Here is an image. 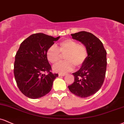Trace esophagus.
<instances>
[{"label": "esophagus", "mask_w": 124, "mask_h": 124, "mask_svg": "<svg viewBox=\"0 0 124 124\" xmlns=\"http://www.w3.org/2000/svg\"><path fill=\"white\" fill-rule=\"evenodd\" d=\"M66 74H64V73H59V76H66Z\"/></svg>", "instance_id": "34e87169"}]
</instances>
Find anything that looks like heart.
<instances>
[{
    "instance_id": "b5f03b06",
    "label": "heart",
    "mask_w": 124,
    "mask_h": 124,
    "mask_svg": "<svg viewBox=\"0 0 124 124\" xmlns=\"http://www.w3.org/2000/svg\"><path fill=\"white\" fill-rule=\"evenodd\" d=\"M61 53L65 54L64 56L65 61L58 62L53 66L54 70L61 73L71 71L74 66L77 68L82 66L88 57V51L85 46L72 39L61 41L58 48L55 45L50 46L46 55L49 62L54 63L60 59Z\"/></svg>"
}]
</instances>
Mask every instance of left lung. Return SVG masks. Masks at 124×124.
Returning <instances> with one entry per match:
<instances>
[{
	"label": "left lung",
	"instance_id": "left-lung-1",
	"mask_svg": "<svg viewBox=\"0 0 124 124\" xmlns=\"http://www.w3.org/2000/svg\"><path fill=\"white\" fill-rule=\"evenodd\" d=\"M71 35L85 46L88 57L79 70L73 73L74 81L68 88L76 96L87 98L98 92L105 80L106 51L102 41L91 33L81 31Z\"/></svg>",
	"mask_w": 124,
	"mask_h": 124
}]
</instances>
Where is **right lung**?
Listing matches in <instances>:
<instances>
[{
	"instance_id": "right-lung-1",
	"label": "right lung",
	"mask_w": 124,
	"mask_h": 124,
	"mask_svg": "<svg viewBox=\"0 0 124 124\" xmlns=\"http://www.w3.org/2000/svg\"><path fill=\"white\" fill-rule=\"evenodd\" d=\"M60 36L33 34L22 41L15 56L14 74L17 86L31 99L41 98L50 91L58 74L51 72L47 51ZM44 72H47L46 75Z\"/></svg>"
}]
</instances>
